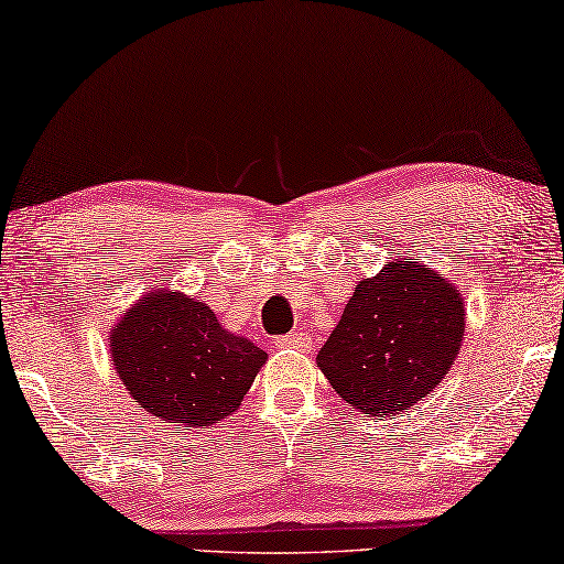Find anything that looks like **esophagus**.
Wrapping results in <instances>:
<instances>
[{
	"label": "esophagus",
	"mask_w": 564,
	"mask_h": 564,
	"mask_svg": "<svg viewBox=\"0 0 564 564\" xmlns=\"http://www.w3.org/2000/svg\"><path fill=\"white\" fill-rule=\"evenodd\" d=\"M310 345H312V339L307 332H302V329H294V332H290V335L276 337V347H282V349H310Z\"/></svg>",
	"instance_id": "esophagus-1"
}]
</instances>
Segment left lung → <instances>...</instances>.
<instances>
[{
  "mask_svg": "<svg viewBox=\"0 0 564 564\" xmlns=\"http://www.w3.org/2000/svg\"><path fill=\"white\" fill-rule=\"evenodd\" d=\"M459 292L417 262H390L362 280L317 365L349 408L394 417L430 394L459 355Z\"/></svg>",
  "mask_w": 564,
  "mask_h": 564,
  "instance_id": "8db88e82",
  "label": "left lung"
}]
</instances>
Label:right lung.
I'll return each mask as SVG.
<instances>
[{"mask_svg": "<svg viewBox=\"0 0 564 564\" xmlns=\"http://www.w3.org/2000/svg\"><path fill=\"white\" fill-rule=\"evenodd\" d=\"M109 347L119 380L147 412L192 427L235 412L267 359L180 292L142 297L115 327Z\"/></svg>", "mask_w": 564, "mask_h": 564, "instance_id": "add662e5", "label": "right lung"}]
</instances>
